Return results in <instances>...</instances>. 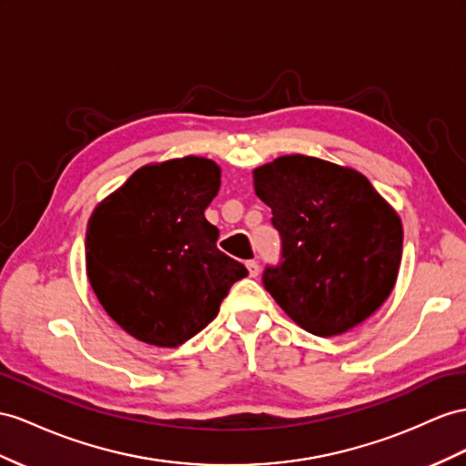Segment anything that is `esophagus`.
Returning a JSON list of instances; mask_svg holds the SVG:
<instances>
[{"mask_svg": "<svg viewBox=\"0 0 466 466\" xmlns=\"http://www.w3.org/2000/svg\"><path fill=\"white\" fill-rule=\"evenodd\" d=\"M246 268H248L249 278H258V276H259V264H258L256 259H249V261H246Z\"/></svg>", "mask_w": 466, "mask_h": 466, "instance_id": "esophagus-1", "label": "esophagus"}]
</instances>
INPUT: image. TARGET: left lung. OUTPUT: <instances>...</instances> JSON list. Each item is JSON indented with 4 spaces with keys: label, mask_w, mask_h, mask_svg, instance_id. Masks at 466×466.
Returning a JSON list of instances; mask_svg holds the SVG:
<instances>
[{
    "label": "left lung",
    "mask_w": 466,
    "mask_h": 466,
    "mask_svg": "<svg viewBox=\"0 0 466 466\" xmlns=\"http://www.w3.org/2000/svg\"><path fill=\"white\" fill-rule=\"evenodd\" d=\"M254 188L281 238V258L261 281L297 325L317 337L342 335L388 299L403 230L364 175L285 155L258 167Z\"/></svg>",
    "instance_id": "8db88e82"
}]
</instances>
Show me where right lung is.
Listing matches in <instances>:
<instances>
[{"instance_id": "right-lung-1", "label": "right lung", "mask_w": 466, "mask_h": 466, "mask_svg": "<svg viewBox=\"0 0 466 466\" xmlns=\"http://www.w3.org/2000/svg\"><path fill=\"white\" fill-rule=\"evenodd\" d=\"M220 188V167L205 157L141 167L94 208L86 273L94 293L127 335L175 349L218 315L248 276L217 248L205 210Z\"/></svg>"}]
</instances>
